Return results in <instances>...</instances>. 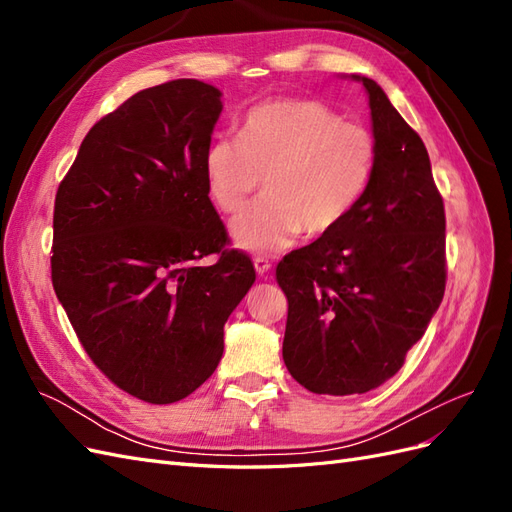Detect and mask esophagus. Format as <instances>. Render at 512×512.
Returning a JSON list of instances; mask_svg holds the SVG:
<instances>
[{"label": "esophagus", "instance_id": "esophagus-1", "mask_svg": "<svg viewBox=\"0 0 512 512\" xmlns=\"http://www.w3.org/2000/svg\"><path fill=\"white\" fill-rule=\"evenodd\" d=\"M254 269L258 275H267L271 271V262L265 256H256L254 258Z\"/></svg>", "mask_w": 512, "mask_h": 512}]
</instances>
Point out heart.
Returning a JSON list of instances; mask_svg holds the SVG:
<instances>
[{
  "label": "heart",
  "mask_w": 512,
  "mask_h": 512,
  "mask_svg": "<svg viewBox=\"0 0 512 512\" xmlns=\"http://www.w3.org/2000/svg\"><path fill=\"white\" fill-rule=\"evenodd\" d=\"M376 160V138L361 123L314 100H271L245 113L237 141L215 138L205 177L224 213H237L262 183L267 194L230 232L245 252L275 254L303 230L318 237L342 224L369 190Z\"/></svg>",
  "instance_id": "b5f03b06"
}]
</instances>
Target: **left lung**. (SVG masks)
Wrapping results in <instances>:
<instances>
[{"label": "left lung", "instance_id": "left-lung-1", "mask_svg": "<svg viewBox=\"0 0 512 512\" xmlns=\"http://www.w3.org/2000/svg\"><path fill=\"white\" fill-rule=\"evenodd\" d=\"M367 89L374 179L335 230L277 265L288 299L284 363L318 395H354L393 378L438 312L446 218L427 149L382 87Z\"/></svg>", "mask_w": 512, "mask_h": 512}]
</instances>
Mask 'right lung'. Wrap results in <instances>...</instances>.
Wrapping results in <instances>:
<instances>
[{
    "instance_id": "add662e5",
    "label": "right lung",
    "mask_w": 512,
    "mask_h": 512,
    "mask_svg": "<svg viewBox=\"0 0 512 512\" xmlns=\"http://www.w3.org/2000/svg\"><path fill=\"white\" fill-rule=\"evenodd\" d=\"M220 89L177 79L102 117L59 183L51 277L102 374L147 404H173L218 367L224 324L252 288L250 256L226 250L205 153ZM220 253L215 266L198 259Z\"/></svg>"
}]
</instances>
